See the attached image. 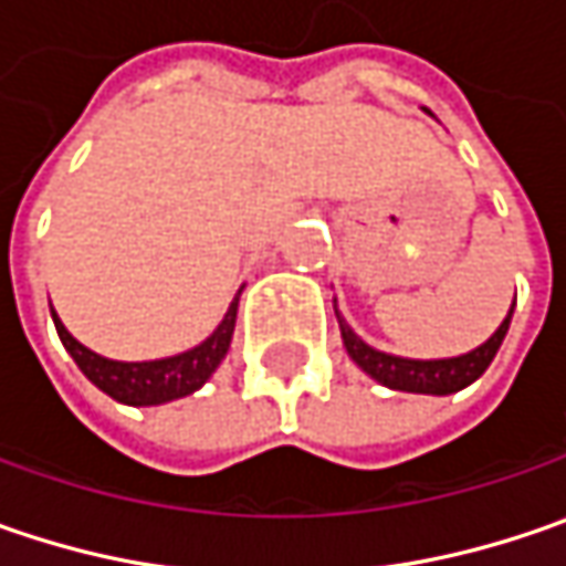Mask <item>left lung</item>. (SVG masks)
<instances>
[{
  "instance_id": "obj_1",
  "label": "left lung",
  "mask_w": 566,
  "mask_h": 566,
  "mask_svg": "<svg viewBox=\"0 0 566 566\" xmlns=\"http://www.w3.org/2000/svg\"><path fill=\"white\" fill-rule=\"evenodd\" d=\"M335 316H338V310H335ZM510 316H513V307L506 313L504 323L497 326V332L484 345H479L475 352L459 357H437V360H415V357L377 352L364 338H357L355 329L342 316H338V329H342V342H345L348 357L355 360L367 377H374V380L389 386V389H399V392L450 396V392H459L469 382L479 380L481 374L488 370V364L494 360L501 342H504L506 329H510Z\"/></svg>"
}]
</instances>
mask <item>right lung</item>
<instances>
[{"label": "right lung", "instance_id": "add662e5", "mask_svg": "<svg viewBox=\"0 0 566 566\" xmlns=\"http://www.w3.org/2000/svg\"><path fill=\"white\" fill-rule=\"evenodd\" d=\"M240 291H237V297L224 313V319L218 323V329L211 332L202 345L189 348L184 355L160 357V360H111V357H101L97 352L85 348L72 332L62 326L56 310L50 307V313H53V323H56L65 352L72 355L78 370L97 389H104L111 399L126 402V406H164V402H174V399H184L189 392H196L218 370V364L224 360L228 348H231V338H234Z\"/></svg>", "mask_w": 566, "mask_h": 566}]
</instances>
